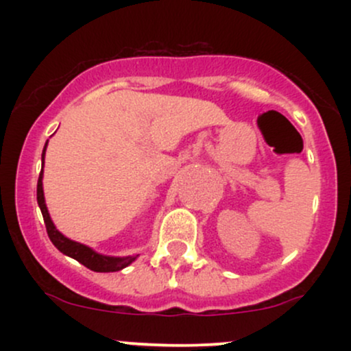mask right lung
Here are the masks:
<instances>
[{"label": "right lung", "instance_id": "right-lung-1", "mask_svg": "<svg viewBox=\"0 0 351 351\" xmlns=\"http://www.w3.org/2000/svg\"><path fill=\"white\" fill-rule=\"evenodd\" d=\"M44 153H46V147H44V150H43V165H44ZM38 204H39V208H41L44 224H46V231H47V236H49L51 243L54 244L60 252L72 257V259L79 261L80 264L86 265V267L90 269V271L117 272V271H122L123 267H127L128 264H132L135 261V256H128V257L102 256V254H97V252L92 251V249L87 247V245L75 243V241L67 239L66 236L60 234L58 229H56L54 223L51 221V216H49V213H47L46 203H44L43 171L39 173V180H38Z\"/></svg>", "mask_w": 351, "mask_h": 351}]
</instances>
